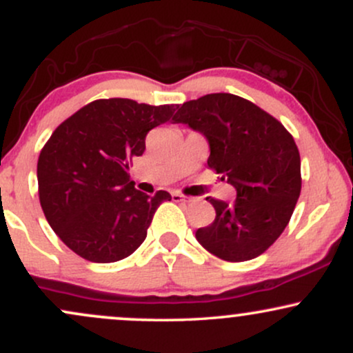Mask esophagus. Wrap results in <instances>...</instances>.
<instances>
[{"label": "esophagus", "mask_w": 353, "mask_h": 353, "mask_svg": "<svg viewBox=\"0 0 353 353\" xmlns=\"http://www.w3.org/2000/svg\"><path fill=\"white\" fill-rule=\"evenodd\" d=\"M172 201L174 202H189V197L182 196L179 192H172Z\"/></svg>", "instance_id": "esophagus-1"}]
</instances>
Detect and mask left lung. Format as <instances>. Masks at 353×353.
I'll return each mask as SVG.
<instances>
[{
	"label": "left lung",
	"mask_w": 353,
	"mask_h": 353,
	"mask_svg": "<svg viewBox=\"0 0 353 353\" xmlns=\"http://www.w3.org/2000/svg\"><path fill=\"white\" fill-rule=\"evenodd\" d=\"M208 137V165L237 190L234 202L208 197L216 219L196 230L199 244L228 262L264 254L289 224L302 189L292 134L241 96L214 92L188 101L172 117Z\"/></svg>",
	"instance_id": "8db88e82"
}]
</instances>
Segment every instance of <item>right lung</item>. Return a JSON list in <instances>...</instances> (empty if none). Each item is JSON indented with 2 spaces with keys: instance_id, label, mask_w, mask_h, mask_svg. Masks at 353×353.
<instances>
[{
  "instance_id": "right-lung-1",
  "label": "right lung",
  "mask_w": 353,
  "mask_h": 353,
  "mask_svg": "<svg viewBox=\"0 0 353 353\" xmlns=\"http://www.w3.org/2000/svg\"><path fill=\"white\" fill-rule=\"evenodd\" d=\"M177 104L96 99L54 129L38 159L39 202L51 229L74 254L109 264L144 242L154 212L171 194L141 192L129 181L145 136L168 123Z\"/></svg>"
}]
</instances>
